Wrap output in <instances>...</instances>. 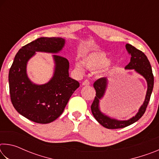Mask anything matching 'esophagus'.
I'll use <instances>...</instances> for the list:
<instances>
[{"label":"esophagus","instance_id":"obj_1","mask_svg":"<svg viewBox=\"0 0 159 159\" xmlns=\"http://www.w3.org/2000/svg\"><path fill=\"white\" fill-rule=\"evenodd\" d=\"M82 85H90V81L88 79H86L82 83Z\"/></svg>","mask_w":159,"mask_h":159}]
</instances>
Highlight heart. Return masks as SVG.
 <instances>
[{
	"instance_id": "obj_1",
	"label": "heart",
	"mask_w": 159,
	"mask_h": 159,
	"mask_svg": "<svg viewBox=\"0 0 159 159\" xmlns=\"http://www.w3.org/2000/svg\"><path fill=\"white\" fill-rule=\"evenodd\" d=\"M109 59L103 52H95L89 54V55L83 57L82 63L86 68L98 71L105 67L109 64ZM76 69L80 72L83 71V67L80 62H76L75 64Z\"/></svg>"
}]
</instances>
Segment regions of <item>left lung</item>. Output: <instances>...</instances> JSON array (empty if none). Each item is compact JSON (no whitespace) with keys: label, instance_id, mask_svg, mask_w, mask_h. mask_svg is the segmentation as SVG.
<instances>
[{"label":"left lung","instance_id":"left-lung-1","mask_svg":"<svg viewBox=\"0 0 159 159\" xmlns=\"http://www.w3.org/2000/svg\"><path fill=\"white\" fill-rule=\"evenodd\" d=\"M126 50L129 54L131 55L130 61L125 68L126 69H134L135 71L144 77L147 82V91L146 98L144 103L139 109L138 114L135 116L133 117L128 120H118L107 116L102 114L99 108V102L102 97H103L107 85V80L105 78H100L95 81L93 87L96 91V96L95 99L91 105V111L95 119L104 126L108 129H117L123 128L133 124L134 122L138 121L146 111L147 107L150 100L151 95H152L153 87H154V75L152 73V66L147 56L143 52L137 49L133 45L127 43L125 45Z\"/></svg>","mask_w":159,"mask_h":159}]
</instances>
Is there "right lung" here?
<instances>
[{"mask_svg":"<svg viewBox=\"0 0 159 159\" xmlns=\"http://www.w3.org/2000/svg\"><path fill=\"white\" fill-rule=\"evenodd\" d=\"M64 43L61 38H39L18 51L10 69L9 88L12 105L19 114L35 123L46 124L57 119L80 86L77 80L69 76V61L57 55H53L55 74L46 84H34L26 75V64L36 51L58 52Z\"/></svg>","mask_w":159,"mask_h":159,"instance_id":"right-lung-1","label":"right lung"}]
</instances>
